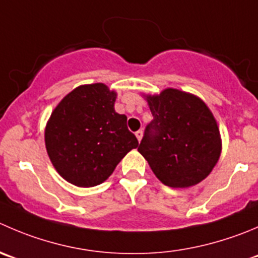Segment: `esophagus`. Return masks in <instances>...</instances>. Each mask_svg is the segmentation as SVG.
<instances>
[{
	"label": "esophagus",
	"instance_id": "34e87169",
	"mask_svg": "<svg viewBox=\"0 0 258 258\" xmlns=\"http://www.w3.org/2000/svg\"><path fill=\"white\" fill-rule=\"evenodd\" d=\"M136 137H137V140H139V141H141V139H142V135H144V131H142V130H139V131H136Z\"/></svg>",
	"mask_w": 258,
	"mask_h": 258
}]
</instances>
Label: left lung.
Masks as SVG:
<instances>
[{
    "mask_svg": "<svg viewBox=\"0 0 258 258\" xmlns=\"http://www.w3.org/2000/svg\"><path fill=\"white\" fill-rule=\"evenodd\" d=\"M152 119L139 152L162 184L189 187L206 179L222 151L218 124L207 104L194 94L164 89L146 96Z\"/></svg>",
    "mask_w": 258,
    "mask_h": 258,
    "instance_id": "left-lung-1",
    "label": "left lung"
}]
</instances>
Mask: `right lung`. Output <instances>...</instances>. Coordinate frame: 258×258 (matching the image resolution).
<instances>
[{
	"mask_svg": "<svg viewBox=\"0 0 258 258\" xmlns=\"http://www.w3.org/2000/svg\"><path fill=\"white\" fill-rule=\"evenodd\" d=\"M116 97L106 84H86L67 94L52 111L45 146L56 171L71 184H102L139 146L127 128V117L114 111Z\"/></svg>",
	"mask_w": 258,
	"mask_h": 258,
	"instance_id": "right-lung-1",
	"label": "right lung"
}]
</instances>
